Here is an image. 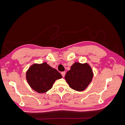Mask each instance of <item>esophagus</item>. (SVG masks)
I'll list each match as a JSON object with an SVG mask.
<instances>
[{"mask_svg": "<svg viewBox=\"0 0 125 125\" xmlns=\"http://www.w3.org/2000/svg\"><path fill=\"white\" fill-rule=\"evenodd\" d=\"M61 74H62V76L63 77H65V74H66V73H65V72H62V73H61Z\"/></svg>", "mask_w": 125, "mask_h": 125, "instance_id": "obj_1", "label": "esophagus"}]
</instances>
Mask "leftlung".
Wrapping results in <instances>:
<instances>
[{"label":"left lung","instance_id":"obj_1","mask_svg":"<svg viewBox=\"0 0 125 125\" xmlns=\"http://www.w3.org/2000/svg\"><path fill=\"white\" fill-rule=\"evenodd\" d=\"M93 77L92 68L88 63L74 62L68 71L65 78L69 86L77 91L84 90L91 82Z\"/></svg>","mask_w":125,"mask_h":125}]
</instances>
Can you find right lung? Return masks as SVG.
<instances>
[{
    "label": "right lung",
    "mask_w": 125,
    "mask_h": 125,
    "mask_svg": "<svg viewBox=\"0 0 125 125\" xmlns=\"http://www.w3.org/2000/svg\"><path fill=\"white\" fill-rule=\"evenodd\" d=\"M62 78V74L46 62L33 64L26 73V79L29 85L39 93L47 92L52 88L55 81Z\"/></svg>",
    "instance_id": "1"
}]
</instances>
